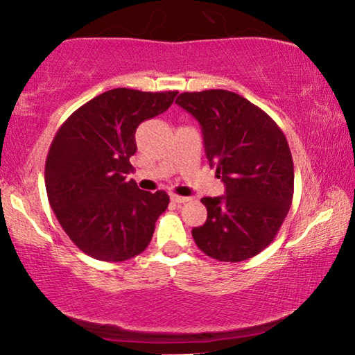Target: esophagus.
I'll return each instance as SVG.
<instances>
[{
    "label": "esophagus",
    "mask_w": 355,
    "mask_h": 355,
    "mask_svg": "<svg viewBox=\"0 0 355 355\" xmlns=\"http://www.w3.org/2000/svg\"><path fill=\"white\" fill-rule=\"evenodd\" d=\"M190 198L189 196H181V195H171V201L174 203H187Z\"/></svg>",
    "instance_id": "esophagus-1"
}]
</instances>
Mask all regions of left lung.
<instances>
[{"label":"left lung","instance_id":"obj_1","mask_svg":"<svg viewBox=\"0 0 355 355\" xmlns=\"http://www.w3.org/2000/svg\"><path fill=\"white\" fill-rule=\"evenodd\" d=\"M176 103L200 122L205 152L225 184L205 196L208 217L192 236L206 255L243 261L268 248L293 198V162L286 135L272 119L228 90L184 92Z\"/></svg>","mask_w":355,"mask_h":355}]
</instances>
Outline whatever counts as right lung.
Instances as JSON below:
<instances>
[{
    "label": "right lung",
    "mask_w": 355,
    "mask_h": 355,
    "mask_svg": "<svg viewBox=\"0 0 355 355\" xmlns=\"http://www.w3.org/2000/svg\"><path fill=\"white\" fill-rule=\"evenodd\" d=\"M178 92L112 89L87 101L57 130L46 160L51 208L71 241L103 261L149 246L170 196L138 189L127 174L141 122L165 112Z\"/></svg>",
    "instance_id": "right-lung-1"
}]
</instances>
